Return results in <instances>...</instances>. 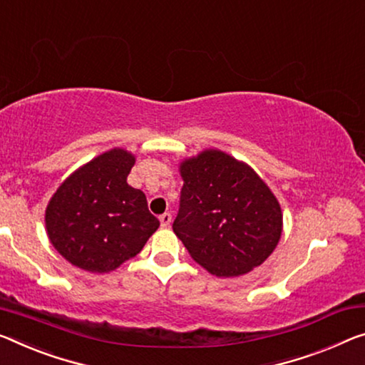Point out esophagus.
<instances>
[{
    "instance_id": "obj_1",
    "label": "esophagus",
    "mask_w": 365,
    "mask_h": 365,
    "mask_svg": "<svg viewBox=\"0 0 365 365\" xmlns=\"http://www.w3.org/2000/svg\"><path fill=\"white\" fill-rule=\"evenodd\" d=\"M160 223H161V227L163 228H168L171 225V215L170 214H163L160 217Z\"/></svg>"
}]
</instances>
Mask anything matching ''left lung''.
<instances>
[{"mask_svg": "<svg viewBox=\"0 0 365 365\" xmlns=\"http://www.w3.org/2000/svg\"><path fill=\"white\" fill-rule=\"evenodd\" d=\"M181 204L173 232L192 259L217 277L261 266L282 235V209L261 176L217 148L179 163Z\"/></svg>", "mask_w": 365, "mask_h": 365, "instance_id": "8db88e82", "label": "left lung"}]
</instances>
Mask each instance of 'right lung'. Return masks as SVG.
Masks as SVG:
<instances>
[{"label": "right lung", "instance_id": "1", "mask_svg": "<svg viewBox=\"0 0 365 365\" xmlns=\"http://www.w3.org/2000/svg\"><path fill=\"white\" fill-rule=\"evenodd\" d=\"M135 155L112 148L78 168L60 184L46 209L50 243L83 271H115L137 256L160 227L147 197L128 186Z\"/></svg>", "mask_w": 365, "mask_h": 365}]
</instances>
